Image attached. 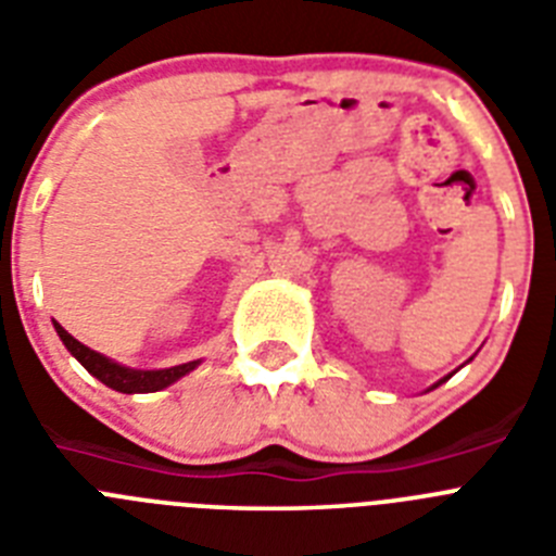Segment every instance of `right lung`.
Returning a JSON list of instances; mask_svg holds the SVG:
<instances>
[{
  "mask_svg": "<svg viewBox=\"0 0 556 556\" xmlns=\"http://www.w3.org/2000/svg\"><path fill=\"white\" fill-rule=\"evenodd\" d=\"M55 328H58V337L63 339V345L68 348V353H72V356H75L77 362L91 372V376L100 378L102 384L111 387V390L127 392V395H130V392L164 390V387H169L172 381H178L180 376H186V372L198 367V362H186V365L169 367V370H130V367L116 365V362H111V358L100 356L97 351H91V348H86L83 342H77V339L72 337L61 323H55Z\"/></svg>",
  "mask_w": 556,
  "mask_h": 556,
  "instance_id": "obj_1",
  "label": "right lung"
}]
</instances>
